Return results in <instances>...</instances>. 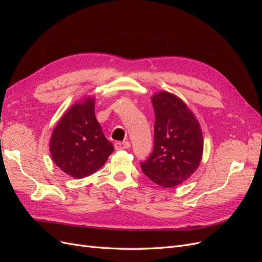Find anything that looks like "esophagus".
<instances>
[{"label": "esophagus", "instance_id": "esophagus-1", "mask_svg": "<svg viewBox=\"0 0 262 262\" xmlns=\"http://www.w3.org/2000/svg\"><path fill=\"white\" fill-rule=\"evenodd\" d=\"M131 146L129 141H124V142H116L115 143V148L116 149H124V148H129Z\"/></svg>", "mask_w": 262, "mask_h": 262}]
</instances>
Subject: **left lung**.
Segmentation results:
<instances>
[{
	"label": "left lung",
	"instance_id": "obj_1",
	"mask_svg": "<svg viewBox=\"0 0 262 262\" xmlns=\"http://www.w3.org/2000/svg\"><path fill=\"white\" fill-rule=\"evenodd\" d=\"M154 148L141 168L164 188H172L191 177L203 154V136L199 121L175 94H154Z\"/></svg>",
	"mask_w": 262,
	"mask_h": 262
}]
</instances>
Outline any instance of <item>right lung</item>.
<instances>
[{"instance_id":"obj_1","label":"right lung","mask_w":262,"mask_h":262,"mask_svg":"<svg viewBox=\"0 0 262 262\" xmlns=\"http://www.w3.org/2000/svg\"><path fill=\"white\" fill-rule=\"evenodd\" d=\"M95 100L93 95H85L71 106L54 126L49 142L54 164L75 179L97 171L114 152L95 117Z\"/></svg>"}]
</instances>
